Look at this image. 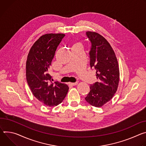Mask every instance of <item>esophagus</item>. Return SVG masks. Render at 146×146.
<instances>
[{
	"mask_svg": "<svg viewBox=\"0 0 146 146\" xmlns=\"http://www.w3.org/2000/svg\"><path fill=\"white\" fill-rule=\"evenodd\" d=\"M78 84V82H75V83H69V85H71V86H75Z\"/></svg>",
	"mask_w": 146,
	"mask_h": 146,
	"instance_id": "esophagus-1",
	"label": "esophagus"
}]
</instances>
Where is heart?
<instances>
[{
	"mask_svg": "<svg viewBox=\"0 0 146 146\" xmlns=\"http://www.w3.org/2000/svg\"><path fill=\"white\" fill-rule=\"evenodd\" d=\"M78 46H79V47H81V44H80V43H75V44H74V46H73V47H78Z\"/></svg>",
	"mask_w": 146,
	"mask_h": 146,
	"instance_id": "1",
	"label": "heart"
}]
</instances>
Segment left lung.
<instances>
[{
  "label": "left lung",
  "mask_w": 146,
  "mask_h": 146,
  "mask_svg": "<svg viewBox=\"0 0 146 146\" xmlns=\"http://www.w3.org/2000/svg\"><path fill=\"white\" fill-rule=\"evenodd\" d=\"M86 35L91 43L90 66L96 71L98 81L91 84L85 98L90 105L100 107L110 101L116 93L119 71L115 53L108 41L102 35L88 31Z\"/></svg>",
  "instance_id": "1"
}]
</instances>
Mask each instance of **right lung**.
Listing matches in <instances>:
<instances>
[{
  "instance_id": "obj_1",
  "label": "right lung",
  "mask_w": 146,
  "mask_h": 146,
  "mask_svg": "<svg viewBox=\"0 0 146 146\" xmlns=\"http://www.w3.org/2000/svg\"><path fill=\"white\" fill-rule=\"evenodd\" d=\"M62 34H48L40 36L31 48L26 62V78L32 94L44 105L60 104L67 94L68 86L53 83L48 74L56 50L62 38Z\"/></svg>"
}]
</instances>
